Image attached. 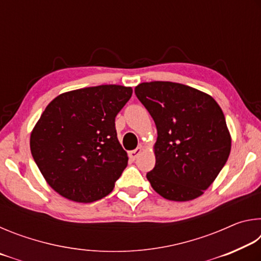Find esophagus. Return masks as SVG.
I'll return each mask as SVG.
<instances>
[{
	"instance_id": "obj_1",
	"label": "esophagus",
	"mask_w": 261,
	"mask_h": 261,
	"mask_svg": "<svg viewBox=\"0 0 261 261\" xmlns=\"http://www.w3.org/2000/svg\"><path fill=\"white\" fill-rule=\"evenodd\" d=\"M141 147H137L136 149H134V151H130L129 152V156H130V159H132V160H136L137 158H138V155L140 154V152H141Z\"/></svg>"
}]
</instances>
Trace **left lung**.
<instances>
[{
  "label": "left lung",
  "instance_id": "8db88e82",
  "mask_svg": "<svg viewBox=\"0 0 261 261\" xmlns=\"http://www.w3.org/2000/svg\"><path fill=\"white\" fill-rule=\"evenodd\" d=\"M135 93L158 130L155 167L146 175L152 188L174 201L201 196L230 154L222 109L208 94L178 83H141Z\"/></svg>",
  "mask_w": 261,
  "mask_h": 261
}]
</instances>
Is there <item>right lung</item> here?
<instances>
[{"label": "right lung", "mask_w": 261, "mask_h": 261, "mask_svg": "<svg viewBox=\"0 0 261 261\" xmlns=\"http://www.w3.org/2000/svg\"><path fill=\"white\" fill-rule=\"evenodd\" d=\"M132 88L100 85L67 92L47 106L31 134V153L47 183L77 202L113 191L127 166L115 117Z\"/></svg>", "instance_id": "1"}]
</instances>
